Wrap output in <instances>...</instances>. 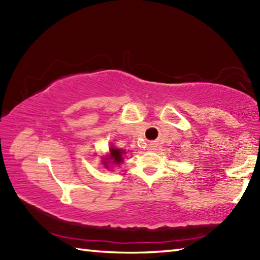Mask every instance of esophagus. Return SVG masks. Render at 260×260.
<instances>
[{
  "mask_svg": "<svg viewBox=\"0 0 260 260\" xmlns=\"http://www.w3.org/2000/svg\"><path fill=\"white\" fill-rule=\"evenodd\" d=\"M149 150H156V144L155 143L149 144Z\"/></svg>",
  "mask_w": 260,
  "mask_h": 260,
  "instance_id": "obj_1",
  "label": "esophagus"
}]
</instances>
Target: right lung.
<instances>
[{
  "instance_id": "right-lung-1",
  "label": "right lung",
  "mask_w": 260,
  "mask_h": 260,
  "mask_svg": "<svg viewBox=\"0 0 260 260\" xmlns=\"http://www.w3.org/2000/svg\"><path fill=\"white\" fill-rule=\"evenodd\" d=\"M125 150H122V149H117V148H113L111 147L110 148V156H109V159L111 161H108L107 160H103V165L105 167H109L108 164L109 162H112V164H116V165H119L120 162L124 161V155H125Z\"/></svg>"
}]
</instances>
